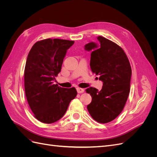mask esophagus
Segmentation results:
<instances>
[{
    "label": "esophagus",
    "mask_w": 157,
    "mask_h": 157,
    "mask_svg": "<svg viewBox=\"0 0 157 157\" xmlns=\"http://www.w3.org/2000/svg\"><path fill=\"white\" fill-rule=\"evenodd\" d=\"M77 91L78 94H81L84 92V89H82L81 88H77Z\"/></svg>",
    "instance_id": "34e87169"
}]
</instances>
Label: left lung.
Instances as JSON below:
<instances>
[{
    "mask_svg": "<svg viewBox=\"0 0 157 157\" xmlns=\"http://www.w3.org/2000/svg\"><path fill=\"white\" fill-rule=\"evenodd\" d=\"M98 42H91L84 50L91 52L90 67L103 82L100 91L93 87L86 92L92 96L88 111L95 121L107 123L120 115L130 93L131 66L122 48L99 36Z\"/></svg>",
    "mask_w": 157,
    "mask_h": 157,
    "instance_id": "1",
    "label": "left lung"
}]
</instances>
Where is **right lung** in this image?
<instances>
[{
    "instance_id": "1",
    "label": "right lung",
    "mask_w": 157,
    "mask_h": 157,
    "mask_svg": "<svg viewBox=\"0 0 157 157\" xmlns=\"http://www.w3.org/2000/svg\"><path fill=\"white\" fill-rule=\"evenodd\" d=\"M74 41L44 39L36 42L27 56L24 71L27 100L37 120L51 124L59 120L77 95L73 87L54 84L67 50Z\"/></svg>"
}]
</instances>
